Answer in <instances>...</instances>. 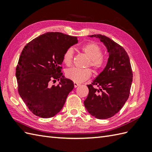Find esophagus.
<instances>
[{"label": "esophagus", "mask_w": 152, "mask_h": 152, "mask_svg": "<svg viewBox=\"0 0 152 152\" xmlns=\"http://www.w3.org/2000/svg\"><path fill=\"white\" fill-rule=\"evenodd\" d=\"M80 85V83H78L74 82V88H77V87L79 86Z\"/></svg>", "instance_id": "esophagus-1"}]
</instances>
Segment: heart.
<instances>
[{
  "label": "heart",
  "mask_w": 152,
  "mask_h": 152,
  "mask_svg": "<svg viewBox=\"0 0 152 152\" xmlns=\"http://www.w3.org/2000/svg\"><path fill=\"white\" fill-rule=\"evenodd\" d=\"M81 50L86 56L89 58L86 66L91 67L94 72H98L102 70L106 64V58L102 56V50L95 42H90L84 44L81 47ZM74 51L72 48L67 49L63 54V61L66 66L72 64ZM66 76L69 79L76 83L86 81L91 76V70L89 69H78L72 68L66 71Z\"/></svg>",
  "instance_id": "1"
}]
</instances>
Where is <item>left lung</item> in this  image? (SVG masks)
<instances>
[{
  "label": "left lung",
  "instance_id": "1",
  "mask_svg": "<svg viewBox=\"0 0 152 152\" xmlns=\"http://www.w3.org/2000/svg\"><path fill=\"white\" fill-rule=\"evenodd\" d=\"M90 37L99 38L107 48L109 58L102 72L91 84L87 86L89 94L84 105L95 118L107 119L117 114L129 96L133 71L129 57L120 45L104 35Z\"/></svg>",
  "mask_w": 152,
  "mask_h": 152
}]
</instances>
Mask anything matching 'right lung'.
Segmentation results:
<instances>
[{"instance_id": "1", "label": "right lung", "mask_w": 152, "mask_h": 152, "mask_svg": "<svg viewBox=\"0 0 152 152\" xmlns=\"http://www.w3.org/2000/svg\"><path fill=\"white\" fill-rule=\"evenodd\" d=\"M77 42V37L51 32L35 38L23 49L15 69L18 93L34 115L50 118L63 107L74 83L64 78L61 65L64 51ZM59 79L57 86H50L51 81Z\"/></svg>"}]
</instances>
